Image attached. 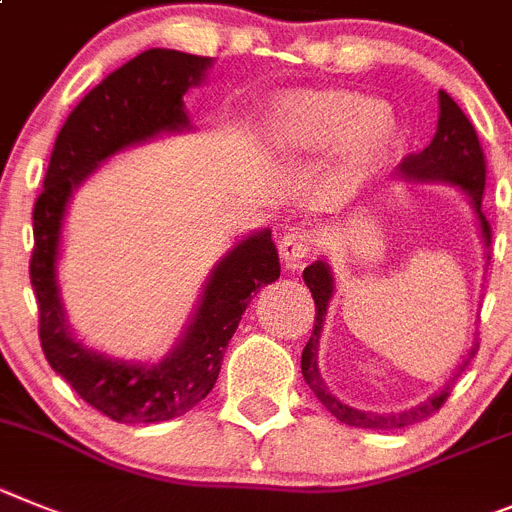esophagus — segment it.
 Instances as JSON below:
<instances>
[{
    "label": "esophagus",
    "mask_w": 512,
    "mask_h": 512,
    "mask_svg": "<svg viewBox=\"0 0 512 512\" xmlns=\"http://www.w3.org/2000/svg\"><path fill=\"white\" fill-rule=\"evenodd\" d=\"M280 257L288 267H298L301 262H306L308 257L316 250V237H313L308 229H290L280 239Z\"/></svg>",
    "instance_id": "esophagus-1"
}]
</instances>
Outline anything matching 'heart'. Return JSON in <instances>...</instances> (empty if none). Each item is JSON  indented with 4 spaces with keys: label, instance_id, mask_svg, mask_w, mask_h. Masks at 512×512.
<instances>
[{
    "label": "heart",
    "instance_id": "b5f03b06",
    "mask_svg": "<svg viewBox=\"0 0 512 512\" xmlns=\"http://www.w3.org/2000/svg\"><path fill=\"white\" fill-rule=\"evenodd\" d=\"M395 124L380 99L362 91H296L278 101L270 140L285 155H324L342 147V178H367L393 142Z\"/></svg>",
    "mask_w": 512,
    "mask_h": 512
}]
</instances>
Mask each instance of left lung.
Wrapping results in <instances>:
<instances>
[{
    "label": "left lung",
    "mask_w": 512,
    "mask_h": 512,
    "mask_svg": "<svg viewBox=\"0 0 512 512\" xmlns=\"http://www.w3.org/2000/svg\"><path fill=\"white\" fill-rule=\"evenodd\" d=\"M398 176L403 178V181H434L462 188L469 196V204H472L474 214H477V222H480L482 242H485V247H490L492 229L490 222L485 219V214H482V193H485L487 178L485 153H482V145L480 140H477V132H474L467 114L459 109L457 101L451 99L446 91H439V124H436L434 140H431V145H428L426 150H421V153L403 158ZM487 260H490V255H487ZM303 280H306V285L311 288L313 303H316V324H313V334L301 354L303 380L308 382V388L313 390V395L324 403L326 411H329L331 416L339 418L342 423H347V426L375 428V431H395V428L413 426V423L423 421V418L434 416L441 405H444V400L449 398L451 385H454L459 372L469 365V359H472L474 352L480 349V344H474V347L469 349L467 359L462 362V367L457 370V375L451 377L439 393H434L428 400H423L421 405H413V408L400 413L359 411V408H352V405L342 403L336 395H331V390L326 388L319 372V339L321 329H324L326 308H329L331 296H334V275H331V267L326 265L324 260L311 262V265L303 270Z\"/></svg>",
    "instance_id": "8db88e82"
}]
</instances>
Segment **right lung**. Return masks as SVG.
Here are the masks:
<instances>
[{
  "mask_svg": "<svg viewBox=\"0 0 512 512\" xmlns=\"http://www.w3.org/2000/svg\"><path fill=\"white\" fill-rule=\"evenodd\" d=\"M211 58L150 48L109 73L68 114L55 137L43 193L32 209L30 280L45 359L91 408L117 423H160L188 413L214 388L224 349L252 293L280 278L270 229L234 245L211 270L178 344L155 365L124 362L78 342L68 329L58 257L68 201L101 163L163 132L191 130L183 96L204 81Z\"/></svg>",
  "mask_w": 512,
  "mask_h": 512,
  "instance_id": "right-lung-1",
  "label": "right lung"
}]
</instances>
